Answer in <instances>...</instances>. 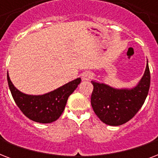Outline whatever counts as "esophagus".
Instances as JSON below:
<instances>
[{"label":"esophagus","mask_w":158,"mask_h":158,"mask_svg":"<svg viewBox=\"0 0 158 158\" xmlns=\"http://www.w3.org/2000/svg\"><path fill=\"white\" fill-rule=\"evenodd\" d=\"M92 78V74L90 72L86 71L82 74V79L83 80H89Z\"/></svg>","instance_id":"1"}]
</instances>
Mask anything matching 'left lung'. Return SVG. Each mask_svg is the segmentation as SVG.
I'll list each match as a JSON object with an SVG mask.
<instances>
[{
    "label": "left lung",
    "instance_id": "1",
    "mask_svg": "<svg viewBox=\"0 0 158 158\" xmlns=\"http://www.w3.org/2000/svg\"><path fill=\"white\" fill-rule=\"evenodd\" d=\"M94 91L91 104L98 117L106 125L118 126L131 120L142 107L150 87L148 64L136 86L115 89L96 80L91 81Z\"/></svg>",
    "mask_w": 158,
    "mask_h": 158
}]
</instances>
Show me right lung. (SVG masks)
<instances>
[{
    "label": "right lung",
    "instance_id": "add662e5",
    "mask_svg": "<svg viewBox=\"0 0 158 158\" xmlns=\"http://www.w3.org/2000/svg\"><path fill=\"white\" fill-rule=\"evenodd\" d=\"M7 81L14 100L21 111L35 122L48 124L56 121L60 116L68 98L77 89L81 79L77 78L53 91L42 95H30L19 91L11 82L8 72Z\"/></svg>",
    "mask_w": 158,
    "mask_h": 158
}]
</instances>
